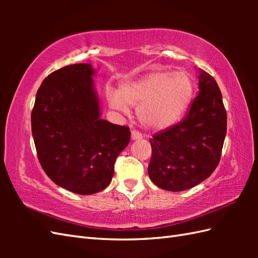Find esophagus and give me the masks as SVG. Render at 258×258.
I'll use <instances>...</instances> for the list:
<instances>
[{
  "instance_id": "34e87169",
  "label": "esophagus",
  "mask_w": 258,
  "mask_h": 258,
  "mask_svg": "<svg viewBox=\"0 0 258 258\" xmlns=\"http://www.w3.org/2000/svg\"><path fill=\"white\" fill-rule=\"evenodd\" d=\"M131 139H132V141H138V140H141L142 139V134L140 132H138V131H132V133H131Z\"/></svg>"
}]
</instances>
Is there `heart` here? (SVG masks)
<instances>
[{
  "label": "heart",
  "instance_id": "obj_1",
  "mask_svg": "<svg viewBox=\"0 0 258 258\" xmlns=\"http://www.w3.org/2000/svg\"><path fill=\"white\" fill-rule=\"evenodd\" d=\"M193 91V80L187 73L156 71L122 84L119 93L108 91L107 101L109 106L122 113L128 112V105L139 106L142 125L150 130H164L180 118Z\"/></svg>",
  "mask_w": 258,
  "mask_h": 258
}]
</instances>
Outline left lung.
<instances>
[{
    "label": "left lung",
    "instance_id": "left-lung-1",
    "mask_svg": "<svg viewBox=\"0 0 258 258\" xmlns=\"http://www.w3.org/2000/svg\"><path fill=\"white\" fill-rule=\"evenodd\" d=\"M199 94L188 113L150 140L151 180L162 189L180 191L211 176L221 160L227 115L216 81L200 70Z\"/></svg>",
    "mask_w": 258,
    "mask_h": 258
}]
</instances>
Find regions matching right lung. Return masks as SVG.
<instances>
[{"mask_svg": "<svg viewBox=\"0 0 258 258\" xmlns=\"http://www.w3.org/2000/svg\"><path fill=\"white\" fill-rule=\"evenodd\" d=\"M91 64L51 73L36 93L32 135L42 168L56 185L80 195L106 188L118 154L130 143L127 126L101 118Z\"/></svg>", "mask_w": 258, "mask_h": 258, "instance_id": "right-lung-1", "label": "right lung"}]
</instances>
